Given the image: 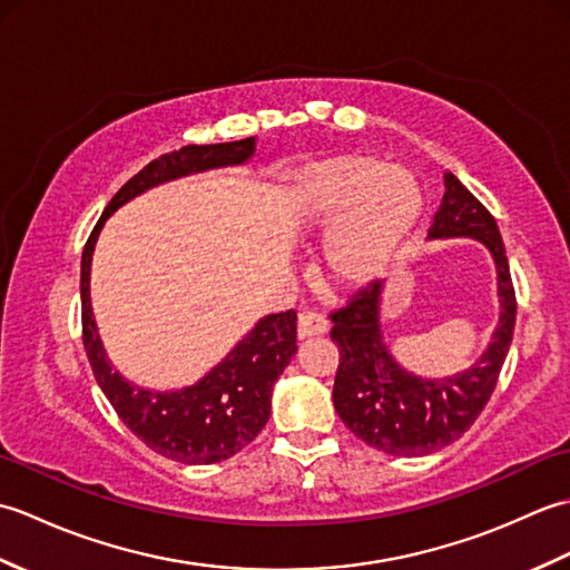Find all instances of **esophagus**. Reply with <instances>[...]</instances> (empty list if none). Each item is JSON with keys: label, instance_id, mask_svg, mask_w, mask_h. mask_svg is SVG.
<instances>
[{"label": "esophagus", "instance_id": "1", "mask_svg": "<svg viewBox=\"0 0 570 570\" xmlns=\"http://www.w3.org/2000/svg\"><path fill=\"white\" fill-rule=\"evenodd\" d=\"M328 333V321H325L321 313H301L298 316V325H296V335L298 341H306V337L313 335H323Z\"/></svg>", "mask_w": 570, "mask_h": 570}]
</instances>
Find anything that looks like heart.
Segmentation results:
<instances>
[{"label":"heart","instance_id":"heart-1","mask_svg":"<svg viewBox=\"0 0 570 570\" xmlns=\"http://www.w3.org/2000/svg\"><path fill=\"white\" fill-rule=\"evenodd\" d=\"M284 203L304 229H325L321 266L328 284L353 292L372 284L411 233L421 190L402 166L365 154H341L288 176Z\"/></svg>","mask_w":570,"mask_h":570}]
</instances>
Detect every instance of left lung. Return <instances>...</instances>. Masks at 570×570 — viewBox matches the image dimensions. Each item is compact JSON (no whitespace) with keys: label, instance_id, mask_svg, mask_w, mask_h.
<instances>
[{"label":"left lung","instance_id":"obj_1","mask_svg":"<svg viewBox=\"0 0 570 570\" xmlns=\"http://www.w3.org/2000/svg\"><path fill=\"white\" fill-rule=\"evenodd\" d=\"M443 200L429 239H475L490 252L498 274L500 318L482 355L468 370L423 377L392 355L384 337V286L374 282L347 308L333 313V343L341 347L333 404L360 441L382 453L419 458L441 451L463 435L485 409L510 353L517 301L507 252L494 217L460 184L443 174Z\"/></svg>","mask_w":570,"mask_h":570}]
</instances>
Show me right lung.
I'll return each instance as SVG.
<instances>
[{"label": "right lung", "instance_id": "right-lung-1", "mask_svg": "<svg viewBox=\"0 0 570 570\" xmlns=\"http://www.w3.org/2000/svg\"><path fill=\"white\" fill-rule=\"evenodd\" d=\"M254 149H257V139L247 137L242 141L208 144V147L190 144V147L159 156L144 166L135 178H129L107 203L82 252V345L95 380L125 426L151 451L176 463H220L257 439L272 414L274 382L296 355V313L286 311L259 318L198 382L180 390H151V386L127 380L112 365L102 345L90 301L92 254L107 217L129 200L178 178L215 171V168L245 166L254 156Z\"/></svg>", "mask_w": 570, "mask_h": 570}]
</instances>
